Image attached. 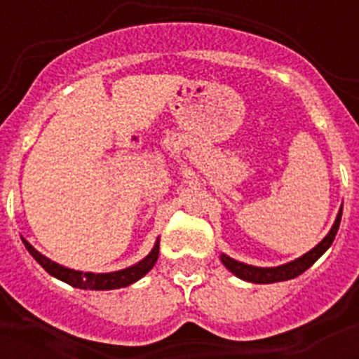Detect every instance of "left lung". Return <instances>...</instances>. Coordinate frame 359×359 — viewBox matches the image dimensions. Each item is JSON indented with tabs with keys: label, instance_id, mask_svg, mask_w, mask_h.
Here are the masks:
<instances>
[{
	"label": "left lung",
	"instance_id": "obj_1",
	"mask_svg": "<svg viewBox=\"0 0 359 359\" xmlns=\"http://www.w3.org/2000/svg\"><path fill=\"white\" fill-rule=\"evenodd\" d=\"M341 208L340 212H338V215H336L334 224H332L331 231L325 236V239H323L318 246H315V248L311 250V252H307L306 255L297 259V261L277 266V268H257V266H248L243 264V262L233 261V259H230V257L226 255H221V261H223V264L226 266L236 277L243 278V280L246 282H253V284H273V282L290 280V278L298 277V275H302L307 268H311V266L315 264L332 244V241H334L336 237V231L340 228Z\"/></svg>",
	"mask_w": 359,
	"mask_h": 359
}]
</instances>
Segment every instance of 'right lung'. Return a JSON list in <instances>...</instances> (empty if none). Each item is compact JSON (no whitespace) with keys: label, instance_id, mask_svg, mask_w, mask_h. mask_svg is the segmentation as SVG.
<instances>
[{"label":"right lung","instance_id":"add662e5","mask_svg":"<svg viewBox=\"0 0 359 359\" xmlns=\"http://www.w3.org/2000/svg\"><path fill=\"white\" fill-rule=\"evenodd\" d=\"M25 246L30 252V255L48 271L52 277L59 278V280L66 282L73 287H81V290H118V287H126L133 282L140 280L147 271H151L152 266L156 264L158 255H160V241L156 246L152 248V252L145 257L144 261L138 264L131 266V268L120 269V271H113V273H82V271H75V269L65 268V266L57 264V262L50 261L44 255H41L28 241H25Z\"/></svg>","mask_w":359,"mask_h":359}]
</instances>
